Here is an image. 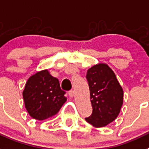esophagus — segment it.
I'll return each instance as SVG.
<instances>
[{
  "instance_id": "esophagus-1",
  "label": "esophagus",
  "mask_w": 149,
  "mask_h": 149,
  "mask_svg": "<svg viewBox=\"0 0 149 149\" xmlns=\"http://www.w3.org/2000/svg\"><path fill=\"white\" fill-rule=\"evenodd\" d=\"M68 95L70 96V97H73L74 95V92L73 90H72V91H70L68 92Z\"/></svg>"
}]
</instances>
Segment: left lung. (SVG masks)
<instances>
[{"label":"left lung","mask_w":149,"mask_h":149,"mask_svg":"<svg viewBox=\"0 0 149 149\" xmlns=\"http://www.w3.org/2000/svg\"><path fill=\"white\" fill-rule=\"evenodd\" d=\"M86 78L93 108L92 114L85 118L86 121L97 128L107 126L120 113L123 103V90L107 64L100 63L89 68Z\"/></svg>","instance_id":"obj_1"}]
</instances>
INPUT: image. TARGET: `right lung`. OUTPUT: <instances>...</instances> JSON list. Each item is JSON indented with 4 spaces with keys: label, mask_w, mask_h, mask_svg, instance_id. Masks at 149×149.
<instances>
[{
    "label": "right lung",
    "mask_w": 149,
    "mask_h": 149,
    "mask_svg": "<svg viewBox=\"0 0 149 149\" xmlns=\"http://www.w3.org/2000/svg\"><path fill=\"white\" fill-rule=\"evenodd\" d=\"M65 94L58 80L52 77L48 70H43L29 77L23 97L29 116L35 120H44L59 111L67 100Z\"/></svg>",
    "instance_id": "1"
}]
</instances>
